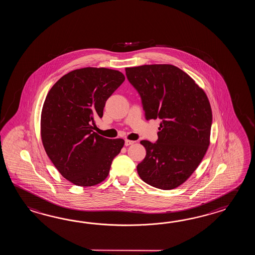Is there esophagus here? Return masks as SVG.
<instances>
[{
	"label": "esophagus",
	"mask_w": 255,
	"mask_h": 255,
	"mask_svg": "<svg viewBox=\"0 0 255 255\" xmlns=\"http://www.w3.org/2000/svg\"><path fill=\"white\" fill-rule=\"evenodd\" d=\"M134 143H135V141L128 140V139H126L125 146H130V145H132V144H134Z\"/></svg>",
	"instance_id": "esophagus-1"
}]
</instances>
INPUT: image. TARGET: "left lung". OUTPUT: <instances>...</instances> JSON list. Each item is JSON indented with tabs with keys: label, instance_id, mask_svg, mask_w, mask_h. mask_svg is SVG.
<instances>
[{
	"label": "left lung",
	"instance_id": "obj_1",
	"mask_svg": "<svg viewBox=\"0 0 255 255\" xmlns=\"http://www.w3.org/2000/svg\"><path fill=\"white\" fill-rule=\"evenodd\" d=\"M130 84L140 95L146 120H161L157 142L142 140L146 155L137 167L140 179L160 190L184 183L210 145L212 113L203 89L172 65L127 67Z\"/></svg>",
	"mask_w": 255,
	"mask_h": 255
}]
</instances>
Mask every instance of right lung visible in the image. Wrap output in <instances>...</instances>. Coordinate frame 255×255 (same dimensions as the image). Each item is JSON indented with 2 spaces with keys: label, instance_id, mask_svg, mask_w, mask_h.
I'll return each mask as SVG.
<instances>
[{
  "label": "right lung",
  "instance_id": "right-lung-1",
  "mask_svg": "<svg viewBox=\"0 0 255 255\" xmlns=\"http://www.w3.org/2000/svg\"><path fill=\"white\" fill-rule=\"evenodd\" d=\"M125 80L118 70L85 67L62 76L50 89L41 114L44 150L73 184L91 187L109 176L125 141L94 132L106 101Z\"/></svg>",
  "mask_w": 255,
  "mask_h": 255
}]
</instances>
